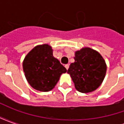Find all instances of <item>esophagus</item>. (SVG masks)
<instances>
[{
    "instance_id": "esophagus-1",
    "label": "esophagus",
    "mask_w": 124,
    "mask_h": 124,
    "mask_svg": "<svg viewBox=\"0 0 124 124\" xmlns=\"http://www.w3.org/2000/svg\"><path fill=\"white\" fill-rule=\"evenodd\" d=\"M65 68H66V70H68L69 68V64H66L65 65Z\"/></svg>"
}]
</instances>
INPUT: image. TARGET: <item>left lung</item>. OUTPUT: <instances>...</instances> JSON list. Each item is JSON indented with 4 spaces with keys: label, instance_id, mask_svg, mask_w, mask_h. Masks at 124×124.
<instances>
[{
    "label": "left lung",
    "instance_id": "8db88e82",
    "mask_svg": "<svg viewBox=\"0 0 124 124\" xmlns=\"http://www.w3.org/2000/svg\"><path fill=\"white\" fill-rule=\"evenodd\" d=\"M75 62L68 70L76 89L82 93L94 91L101 85L106 73V64L100 54L90 48L75 52Z\"/></svg>",
    "mask_w": 124,
    "mask_h": 124
}]
</instances>
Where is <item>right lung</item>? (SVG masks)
Here are the masks:
<instances>
[{"label":"right lung","instance_id":"right-lung-1","mask_svg":"<svg viewBox=\"0 0 124 124\" xmlns=\"http://www.w3.org/2000/svg\"><path fill=\"white\" fill-rule=\"evenodd\" d=\"M53 50L48 44L35 46L26 56L23 70L29 84L40 92L52 90L60 77L67 70L53 56Z\"/></svg>","mask_w":124,"mask_h":124}]
</instances>
